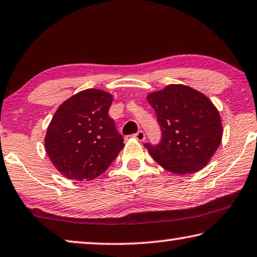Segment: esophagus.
<instances>
[{"label":"esophagus","instance_id":"obj_1","mask_svg":"<svg viewBox=\"0 0 257 257\" xmlns=\"http://www.w3.org/2000/svg\"><path fill=\"white\" fill-rule=\"evenodd\" d=\"M134 137H135L137 141L142 142V141H144V140H145V134H144V132H142V130H140V132L136 133L135 135H134Z\"/></svg>","mask_w":257,"mask_h":257}]
</instances>
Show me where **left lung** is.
I'll list each match as a JSON object with an SVG mask.
<instances>
[{
  "instance_id": "obj_1",
  "label": "left lung",
  "mask_w": 257,
  "mask_h": 257,
  "mask_svg": "<svg viewBox=\"0 0 257 257\" xmlns=\"http://www.w3.org/2000/svg\"><path fill=\"white\" fill-rule=\"evenodd\" d=\"M146 98L157 113L162 132L160 144H145L151 157L177 175L205 168L223 135L221 115L211 100L184 84H169Z\"/></svg>"
}]
</instances>
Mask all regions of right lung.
<instances>
[{"label":"right lung","mask_w":257,"mask_h":257,"mask_svg":"<svg viewBox=\"0 0 257 257\" xmlns=\"http://www.w3.org/2000/svg\"><path fill=\"white\" fill-rule=\"evenodd\" d=\"M113 97L85 89L57 108L44 146L56 169L68 180L91 181L108 168L123 149V137L108 115Z\"/></svg>","instance_id":"obj_1"}]
</instances>
